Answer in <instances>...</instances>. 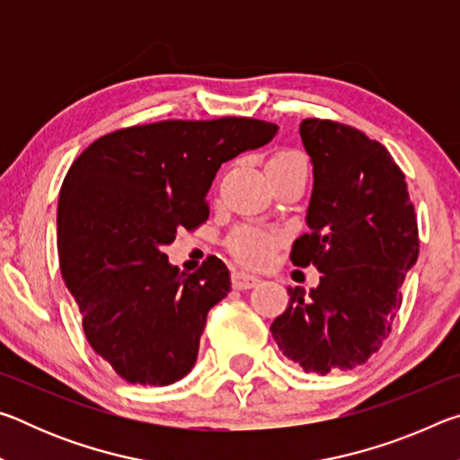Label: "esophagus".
Here are the masks:
<instances>
[{"mask_svg": "<svg viewBox=\"0 0 460 460\" xmlns=\"http://www.w3.org/2000/svg\"><path fill=\"white\" fill-rule=\"evenodd\" d=\"M258 278L249 276L245 271H235V274H233V288H235V290H249V288L258 286Z\"/></svg>", "mask_w": 460, "mask_h": 460, "instance_id": "obj_1", "label": "esophagus"}]
</instances>
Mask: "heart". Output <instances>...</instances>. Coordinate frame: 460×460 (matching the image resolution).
Returning <instances> with one entry per match:
<instances>
[{"instance_id": "heart-1", "label": "heart", "mask_w": 460, "mask_h": 460, "mask_svg": "<svg viewBox=\"0 0 460 460\" xmlns=\"http://www.w3.org/2000/svg\"><path fill=\"white\" fill-rule=\"evenodd\" d=\"M274 170H302V172H308V160L298 150H278L268 160V172H274ZM282 239L284 237L276 231L247 225V227H241L233 233V237L229 239V252L243 266L263 270L274 261Z\"/></svg>"}]
</instances>
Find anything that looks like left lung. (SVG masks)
<instances>
[{
	"label": "left lung",
	"instance_id": "obj_1",
	"mask_svg": "<svg viewBox=\"0 0 460 460\" xmlns=\"http://www.w3.org/2000/svg\"><path fill=\"white\" fill-rule=\"evenodd\" d=\"M300 136L314 166L310 231L294 241V266L321 271L271 323L282 353L305 371L353 369L379 351L402 306V284L420 252L406 176L376 139L310 118Z\"/></svg>",
	"mask_w": 460,
	"mask_h": 460
}]
</instances>
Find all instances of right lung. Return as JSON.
<instances>
[{
    "label": "right lung",
    "instance_id": "add662e5",
    "mask_svg": "<svg viewBox=\"0 0 460 460\" xmlns=\"http://www.w3.org/2000/svg\"><path fill=\"white\" fill-rule=\"evenodd\" d=\"M252 118L170 119L111 131L73 162L60 186L58 261L93 351L128 384L170 385L194 367L207 314L231 290L211 255L181 276L162 247L208 219L223 162L268 144Z\"/></svg>",
    "mask_w": 460,
    "mask_h": 460
}]
</instances>
